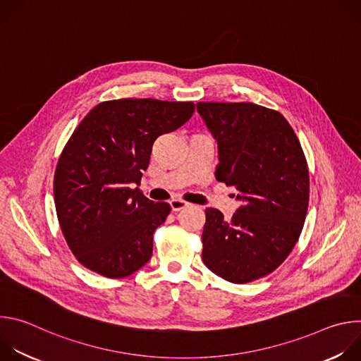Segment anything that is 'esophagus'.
Listing matches in <instances>:
<instances>
[{
    "label": "esophagus",
    "instance_id": "1",
    "mask_svg": "<svg viewBox=\"0 0 361 361\" xmlns=\"http://www.w3.org/2000/svg\"><path fill=\"white\" fill-rule=\"evenodd\" d=\"M170 205H171V210H173V212H180V210H183V209L187 207L188 202H185V201L181 200V198H173V200L170 201Z\"/></svg>",
    "mask_w": 361,
    "mask_h": 361
}]
</instances>
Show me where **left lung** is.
<instances>
[{
  "label": "left lung",
  "mask_w": 361,
  "mask_h": 361,
  "mask_svg": "<svg viewBox=\"0 0 361 361\" xmlns=\"http://www.w3.org/2000/svg\"><path fill=\"white\" fill-rule=\"evenodd\" d=\"M219 145L216 178L243 202L230 220L205 210L202 262L244 284L273 273L295 245L307 214L310 178L300 141L276 110L254 102H198Z\"/></svg>",
  "instance_id": "8db88e82"
}]
</instances>
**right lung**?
Wrapping results in <instances>:
<instances>
[{
  "label": "right lung",
  "mask_w": 361,
  "mask_h": 361,
  "mask_svg": "<svg viewBox=\"0 0 361 361\" xmlns=\"http://www.w3.org/2000/svg\"><path fill=\"white\" fill-rule=\"evenodd\" d=\"M192 113L191 101L121 98L99 102L74 130L57 163L54 201L63 235L84 267L123 279L151 259L152 234L171 207L134 184L156 138Z\"/></svg>",
  "instance_id": "obj_1"
}]
</instances>
